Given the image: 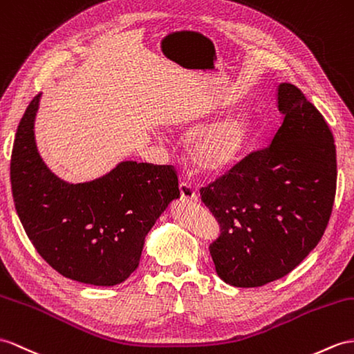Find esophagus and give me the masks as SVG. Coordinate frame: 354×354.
I'll return each instance as SVG.
<instances>
[{"instance_id":"1","label":"esophagus","mask_w":354,"mask_h":354,"mask_svg":"<svg viewBox=\"0 0 354 354\" xmlns=\"http://www.w3.org/2000/svg\"><path fill=\"white\" fill-rule=\"evenodd\" d=\"M178 187H180V194H182V198L185 201H196L198 200V194L194 191V187L189 183L182 182Z\"/></svg>"}]
</instances>
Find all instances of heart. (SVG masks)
<instances>
[{
	"label": "heart",
	"mask_w": 354,
	"mask_h": 354,
	"mask_svg": "<svg viewBox=\"0 0 354 354\" xmlns=\"http://www.w3.org/2000/svg\"><path fill=\"white\" fill-rule=\"evenodd\" d=\"M251 132L252 123L248 114H230L189 138L187 158L201 174L221 176L243 158Z\"/></svg>",
	"instance_id": "heart-1"
}]
</instances>
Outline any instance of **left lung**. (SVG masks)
I'll list each match as a JSON object with an SVG mask.
<instances>
[{"label":"left lung","mask_w":354,"mask_h":354,"mask_svg":"<svg viewBox=\"0 0 354 354\" xmlns=\"http://www.w3.org/2000/svg\"><path fill=\"white\" fill-rule=\"evenodd\" d=\"M282 122L266 149L201 187L221 225L210 245L216 273L251 288L297 267L320 242L336 192V149L324 117L296 85L277 90Z\"/></svg>","instance_id":"1"}]
</instances>
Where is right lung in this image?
<instances>
[{
    "mask_svg": "<svg viewBox=\"0 0 354 354\" xmlns=\"http://www.w3.org/2000/svg\"><path fill=\"white\" fill-rule=\"evenodd\" d=\"M41 94L16 132L10 180L22 227L40 257L64 278L117 286L140 264L145 236L180 196L174 167L126 160L85 183L58 178L40 158L34 120Z\"/></svg>",
    "mask_w": 354,
    "mask_h": 354,
    "instance_id": "add662e5",
    "label": "right lung"
}]
</instances>
